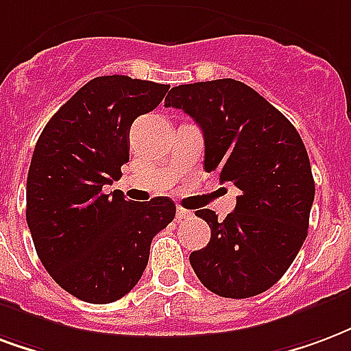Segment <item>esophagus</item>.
Returning a JSON list of instances; mask_svg holds the SVG:
<instances>
[{
	"mask_svg": "<svg viewBox=\"0 0 351 351\" xmlns=\"http://www.w3.org/2000/svg\"><path fill=\"white\" fill-rule=\"evenodd\" d=\"M191 215H193V212H189V210L182 208V206L176 208V219H180V221H182V219H188Z\"/></svg>",
	"mask_w": 351,
	"mask_h": 351,
	"instance_id": "1",
	"label": "esophagus"
}]
</instances>
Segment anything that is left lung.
<instances>
[{
	"label": "left lung",
	"mask_w": 351,
	"mask_h": 351,
	"mask_svg": "<svg viewBox=\"0 0 351 351\" xmlns=\"http://www.w3.org/2000/svg\"><path fill=\"white\" fill-rule=\"evenodd\" d=\"M165 108L184 110L201 126L206 173H219L221 182L241 191L223 221L214 210L195 212L212 238L189 255L191 268L221 298L266 292L307 238L314 178L298 130L264 96L230 77L173 87Z\"/></svg>",
	"instance_id": "8db88e82"
}]
</instances>
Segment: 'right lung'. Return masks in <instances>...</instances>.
Wrapping results in <instances>:
<instances>
[{
    "mask_svg": "<svg viewBox=\"0 0 351 351\" xmlns=\"http://www.w3.org/2000/svg\"><path fill=\"white\" fill-rule=\"evenodd\" d=\"M169 85L128 76L85 83L44 126L27 173L25 219L46 271L69 294L111 303L136 287L150 243L175 219L169 197L124 199L104 186L130 160V126Z\"/></svg>",
    "mask_w": 351,
    "mask_h": 351,
    "instance_id": "right-lung-1",
    "label": "right lung"
}]
</instances>
